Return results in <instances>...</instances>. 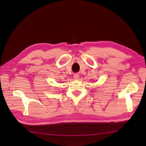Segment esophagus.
I'll list each match as a JSON object with an SVG mask.
<instances>
[{"mask_svg":"<svg viewBox=\"0 0 146 146\" xmlns=\"http://www.w3.org/2000/svg\"><path fill=\"white\" fill-rule=\"evenodd\" d=\"M78 78H79V75L78 74H74V79H76V80H77V79H78Z\"/></svg>","mask_w":146,"mask_h":146,"instance_id":"1","label":"esophagus"}]
</instances>
